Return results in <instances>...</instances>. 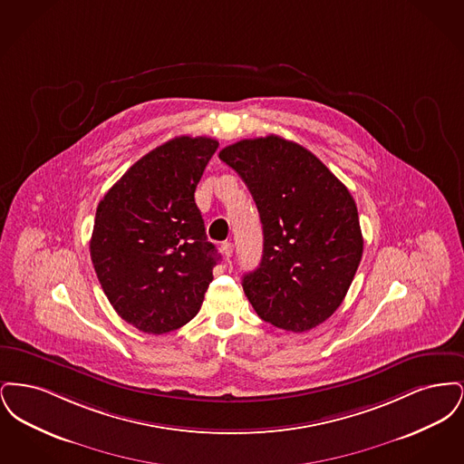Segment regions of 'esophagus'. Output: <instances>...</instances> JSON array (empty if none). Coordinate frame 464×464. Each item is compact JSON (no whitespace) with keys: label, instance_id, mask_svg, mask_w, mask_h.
Listing matches in <instances>:
<instances>
[{"label":"esophagus","instance_id":"1","mask_svg":"<svg viewBox=\"0 0 464 464\" xmlns=\"http://www.w3.org/2000/svg\"><path fill=\"white\" fill-rule=\"evenodd\" d=\"M222 256L226 257V259H229L231 256H233V243L224 242L221 245Z\"/></svg>","mask_w":464,"mask_h":464}]
</instances>
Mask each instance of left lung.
Wrapping results in <instances>:
<instances>
[{
    "label": "left lung",
    "instance_id": "8db88e82",
    "mask_svg": "<svg viewBox=\"0 0 464 464\" xmlns=\"http://www.w3.org/2000/svg\"><path fill=\"white\" fill-rule=\"evenodd\" d=\"M219 158L242 177L263 222V259L243 276L245 295L278 329H314L341 306L362 259L352 193L306 148L278 135L243 139Z\"/></svg>",
    "mask_w": 464,
    "mask_h": 464
}]
</instances>
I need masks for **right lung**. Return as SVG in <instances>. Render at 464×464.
I'll list each match as a JSON object with an SVG mask.
<instances>
[{
  "mask_svg": "<svg viewBox=\"0 0 464 464\" xmlns=\"http://www.w3.org/2000/svg\"><path fill=\"white\" fill-rule=\"evenodd\" d=\"M218 148L210 137H176L135 161L97 207L92 263L111 306L139 331L186 325L214 280L221 256L195 189Z\"/></svg>",
  "mask_w": 464,
  "mask_h": 464,
  "instance_id": "right-lung-1",
  "label": "right lung"
}]
</instances>
